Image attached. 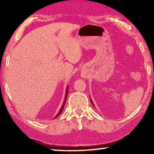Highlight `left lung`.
I'll use <instances>...</instances> for the list:
<instances>
[{"instance_id": "left-lung-1", "label": "left lung", "mask_w": 154, "mask_h": 154, "mask_svg": "<svg viewBox=\"0 0 154 154\" xmlns=\"http://www.w3.org/2000/svg\"><path fill=\"white\" fill-rule=\"evenodd\" d=\"M91 100V103H92V105H94V104H93V103H92V100Z\"/></svg>"}]
</instances>
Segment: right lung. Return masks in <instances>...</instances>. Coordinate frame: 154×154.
<instances>
[{"label":"right lung","instance_id":"obj_1","mask_svg":"<svg viewBox=\"0 0 154 154\" xmlns=\"http://www.w3.org/2000/svg\"><path fill=\"white\" fill-rule=\"evenodd\" d=\"M68 92H69V86H67V88H66V96H65V98H64V103H63V105H62V107H61V109H60V111H59V113H58V115H57V116L55 117V118H58V117H59L60 116V114L62 113V111H63L64 107V105H65V103H66V98H67Z\"/></svg>","mask_w":154,"mask_h":154}]
</instances>
